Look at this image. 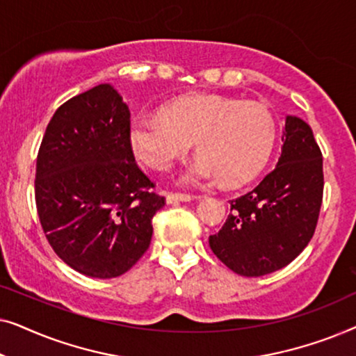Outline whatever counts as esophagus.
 I'll return each mask as SVG.
<instances>
[{"label": "esophagus", "instance_id": "esophagus-1", "mask_svg": "<svg viewBox=\"0 0 356 356\" xmlns=\"http://www.w3.org/2000/svg\"><path fill=\"white\" fill-rule=\"evenodd\" d=\"M193 196L189 194H178V193H168L167 194V202L168 204H177V202H188L193 201Z\"/></svg>", "mask_w": 356, "mask_h": 356}]
</instances>
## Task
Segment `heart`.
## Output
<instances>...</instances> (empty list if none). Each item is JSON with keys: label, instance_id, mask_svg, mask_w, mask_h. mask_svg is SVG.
I'll list each match as a JSON object with an SVG mask.
<instances>
[{"label": "heart", "instance_id": "b5f03b06", "mask_svg": "<svg viewBox=\"0 0 356 356\" xmlns=\"http://www.w3.org/2000/svg\"><path fill=\"white\" fill-rule=\"evenodd\" d=\"M129 143L138 160L168 172L196 143L197 157L183 175L188 184L220 178L228 186L261 172L275 143V121L264 105L220 95L183 97L162 115L133 121Z\"/></svg>", "mask_w": 356, "mask_h": 356}]
</instances>
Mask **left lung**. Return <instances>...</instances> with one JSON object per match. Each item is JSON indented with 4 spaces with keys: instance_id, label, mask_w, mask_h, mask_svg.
I'll return each mask as SVG.
<instances>
[{
    "instance_id": "left-lung-1",
    "label": "left lung",
    "mask_w": 356,
    "mask_h": 356,
    "mask_svg": "<svg viewBox=\"0 0 356 356\" xmlns=\"http://www.w3.org/2000/svg\"><path fill=\"white\" fill-rule=\"evenodd\" d=\"M277 167L245 196L230 201L213 254L236 274L261 277L290 264L308 246L323 204V154L303 120L286 116Z\"/></svg>"
}]
</instances>
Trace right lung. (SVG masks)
<instances>
[{
	"label": "right lung",
	"instance_id": "add662e5",
	"mask_svg": "<svg viewBox=\"0 0 356 356\" xmlns=\"http://www.w3.org/2000/svg\"><path fill=\"white\" fill-rule=\"evenodd\" d=\"M129 129L123 99L100 84L55 111L37 155L43 233L60 259L97 279L124 274L144 256L165 206L136 163Z\"/></svg>",
	"mask_w": 356,
	"mask_h": 356
}]
</instances>
